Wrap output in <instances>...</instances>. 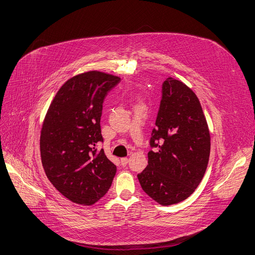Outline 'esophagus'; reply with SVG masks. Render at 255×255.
I'll return each instance as SVG.
<instances>
[{
	"label": "esophagus",
	"instance_id": "obj_1",
	"mask_svg": "<svg viewBox=\"0 0 255 255\" xmlns=\"http://www.w3.org/2000/svg\"><path fill=\"white\" fill-rule=\"evenodd\" d=\"M127 164H128V158H127V157H122V158H121V165H122L123 167H126Z\"/></svg>",
	"mask_w": 255,
	"mask_h": 255
}]
</instances>
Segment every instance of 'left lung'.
I'll return each instance as SVG.
<instances>
[{
    "label": "left lung",
    "instance_id": "obj_1",
    "mask_svg": "<svg viewBox=\"0 0 255 255\" xmlns=\"http://www.w3.org/2000/svg\"><path fill=\"white\" fill-rule=\"evenodd\" d=\"M148 165L138 174L143 191L161 205L189 197L201 182L211 152V135L199 100L180 80L167 78L151 132Z\"/></svg>",
    "mask_w": 255,
    "mask_h": 255
}]
</instances>
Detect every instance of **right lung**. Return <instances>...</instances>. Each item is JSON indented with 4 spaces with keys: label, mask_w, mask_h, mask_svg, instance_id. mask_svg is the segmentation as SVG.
I'll return each instance as SVG.
<instances>
[{
    "label": "right lung",
    "mask_w": 255,
    "mask_h": 255,
    "mask_svg": "<svg viewBox=\"0 0 255 255\" xmlns=\"http://www.w3.org/2000/svg\"><path fill=\"white\" fill-rule=\"evenodd\" d=\"M120 80L100 71L78 74L61 86L45 115L39 142L42 167L55 188L72 202L99 201L117 172L96 145L104 140V100Z\"/></svg>",
    "instance_id": "add662e5"
}]
</instances>
